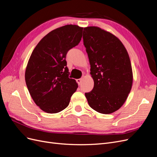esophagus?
Masks as SVG:
<instances>
[{
    "instance_id": "obj_1",
    "label": "esophagus",
    "mask_w": 157,
    "mask_h": 157,
    "mask_svg": "<svg viewBox=\"0 0 157 157\" xmlns=\"http://www.w3.org/2000/svg\"><path fill=\"white\" fill-rule=\"evenodd\" d=\"M81 81H82V78H78V79L77 80V82L78 85L80 84V83H81Z\"/></svg>"
}]
</instances>
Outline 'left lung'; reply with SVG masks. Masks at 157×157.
I'll return each instance as SVG.
<instances>
[{
	"label": "left lung",
	"mask_w": 157,
	"mask_h": 157,
	"mask_svg": "<svg viewBox=\"0 0 157 157\" xmlns=\"http://www.w3.org/2000/svg\"><path fill=\"white\" fill-rule=\"evenodd\" d=\"M83 41L94 82L93 90L85 96L94 110L113 113L123 105L132 89L129 55L115 35L98 27H84Z\"/></svg>",
	"instance_id": "1"
}]
</instances>
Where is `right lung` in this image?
Masks as SVG:
<instances>
[{"mask_svg":"<svg viewBox=\"0 0 157 157\" xmlns=\"http://www.w3.org/2000/svg\"><path fill=\"white\" fill-rule=\"evenodd\" d=\"M83 27L66 25L50 31L33 50L25 69L27 87L41 110L57 113L67 107L78 84L69 77L65 58L81 40Z\"/></svg>","mask_w":157,"mask_h":157,"instance_id":"add662e5","label":"right lung"}]
</instances>
